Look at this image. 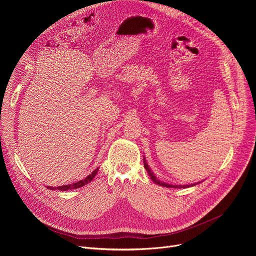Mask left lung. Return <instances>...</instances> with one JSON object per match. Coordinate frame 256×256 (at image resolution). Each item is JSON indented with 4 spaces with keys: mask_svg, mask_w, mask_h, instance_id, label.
Instances as JSON below:
<instances>
[{
    "mask_svg": "<svg viewBox=\"0 0 256 256\" xmlns=\"http://www.w3.org/2000/svg\"><path fill=\"white\" fill-rule=\"evenodd\" d=\"M144 169H146V170H147V172H148L149 176L151 177V179L155 182V184H159V186H161L170 188H190V186H194L196 184H200V182H202V181H200V182H196V184H184V186H176V184H166V182L159 180V179L155 176L154 172L152 171V169H151V168H150V166L148 165V163H147V161H146V158H144Z\"/></svg>",
    "mask_w": 256,
    "mask_h": 256,
    "instance_id": "8db88e82",
    "label": "left lung"
}]
</instances>
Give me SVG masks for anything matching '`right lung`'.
Segmentation results:
<instances>
[{
  "label": "right lung",
  "instance_id": "right-lung-1",
  "mask_svg": "<svg viewBox=\"0 0 256 256\" xmlns=\"http://www.w3.org/2000/svg\"><path fill=\"white\" fill-rule=\"evenodd\" d=\"M98 168H96L91 174H89L86 178H84L83 180H80V181H77V182H74V184H66V186H56V188H52V186H46L48 190H60V192H66V190H77L79 188H82L86 184H88L89 182H91V180L95 177V175L97 174L98 172Z\"/></svg>",
  "mask_w": 256,
  "mask_h": 256
}]
</instances>
